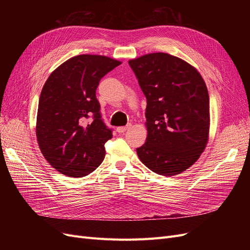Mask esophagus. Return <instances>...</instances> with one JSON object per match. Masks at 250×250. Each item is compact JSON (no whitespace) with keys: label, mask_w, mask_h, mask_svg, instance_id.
<instances>
[{"label":"esophagus","mask_w":250,"mask_h":250,"mask_svg":"<svg viewBox=\"0 0 250 250\" xmlns=\"http://www.w3.org/2000/svg\"><path fill=\"white\" fill-rule=\"evenodd\" d=\"M130 127H131V124H127L126 126H121V127L117 128V131L119 133H123V132H125V131H127L128 129H129Z\"/></svg>","instance_id":"1"}]
</instances>
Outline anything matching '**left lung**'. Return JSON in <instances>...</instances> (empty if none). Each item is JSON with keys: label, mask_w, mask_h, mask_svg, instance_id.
<instances>
[{"label": "left lung", "mask_w": 250, "mask_h": 250, "mask_svg": "<svg viewBox=\"0 0 250 250\" xmlns=\"http://www.w3.org/2000/svg\"><path fill=\"white\" fill-rule=\"evenodd\" d=\"M147 99L146 143L141 162L156 174L173 176L198 160L209 130V97L199 72L167 53L129 60Z\"/></svg>", "instance_id": "left-lung-1"}]
</instances>
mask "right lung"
I'll list each match as a JSON object with an SVG mask.
<instances>
[{
  "label": "right lung",
  "instance_id": "add662e5",
  "mask_svg": "<svg viewBox=\"0 0 250 250\" xmlns=\"http://www.w3.org/2000/svg\"><path fill=\"white\" fill-rule=\"evenodd\" d=\"M120 64L106 56L78 55L60 64L44 83L36 137L44 158L62 174L86 176L103 162L112 130L103 122L96 89L101 78Z\"/></svg>",
  "mask_w": 250,
  "mask_h": 250
}]
</instances>
